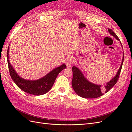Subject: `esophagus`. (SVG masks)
<instances>
[{
  "label": "esophagus",
  "mask_w": 132,
  "mask_h": 132,
  "mask_svg": "<svg viewBox=\"0 0 132 132\" xmlns=\"http://www.w3.org/2000/svg\"><path fill=\"white\" fill-rule=\"evenodd\" d=\"M74 61H73V59L71 58V57H68L67 58V59L65 60V64L68 67H70L71 65L73 64V63Z\"/></svg>",
  "instance_id": "obj_1"
}]
</instances>
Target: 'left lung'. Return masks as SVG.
<instances>
[{"mask_svg": "<svg viewBox=\"0 0 132 132\" xmlns=\"http://www.w3.org/2000/svg\"><path fill=\"white\" fill-rule=\"evenodd\" d=\"M108 31H109V32L111 35H112L113 37L116 38L117 40L119 41V38L112 30L108 29ZM120 43H121V42ZM123 61L124 54L121 67L118 70L117 74L116 75L115 77L112 79L109 82H108L106 84L105 87L103 89L102 88L101 85L95 84L92 83L87 80L84 76L81 70L78 68L73 66L72 67L73 75L72 81H71V85H72L74 90L79 96L83 98H93L101 96L103 95L105 93H107L116 84L122 69Z\"/></svg>", "mask_w": 132, "mask_h": 132, "instance_id": "8db88e82", "label": "left lung"}]
</instances>
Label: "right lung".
I'll return each mask as SVG.
<instances>
[{
	"label": "right lung",
	"mask_w": 132,
	"mask_h": 132,
	"mask_svg": "<svg viewBox=\"0 0 132 132\" xmlns=\"http://www.w3.org/2000/svg\"><path fill=\"white\" fill-rule=\"evenodd\" d=\"M9 49L7 51V61L11 79L20 89L25 93L35 95H42L48 92L53 85L58 74L67 68L65 64L54 69L43 78L36 80H28L22 78L16 72L9 59Z\"/></svg>",
	"instance_id": "obj_1"
}]
</instances>
